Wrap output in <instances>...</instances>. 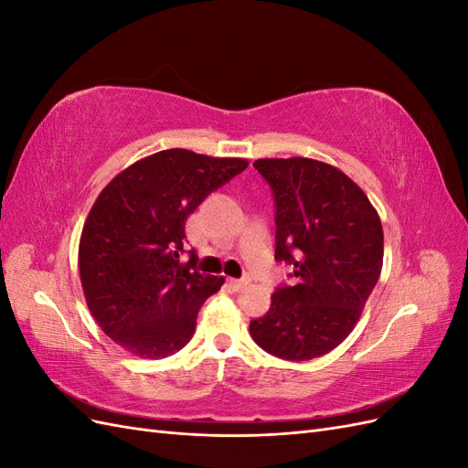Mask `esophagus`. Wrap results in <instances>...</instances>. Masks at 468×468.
Wrapping results in <instances>:
<instances>
[{
    "instance_id": "esophagus-1",
    "label": "esophagus",
    "mask_w": 468,
    "mask_h": 468,
    "mask_svg": "<svg viewBox=\"0 0 468 468\" xmlns=\"http://www.w3.org/2000/svg\"><path fill=\"white\" fill-rule=\"evenodd\" d=\"M250 282V279L246 277V279H229V285H230V289L232 291H239V289H244L246 285Z\"/></svg>"
}]
</instances>
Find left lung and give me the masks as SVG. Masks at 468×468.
Instances as JSON below:
<instances>
[{"mask_svg": "<svg viewBox=\"0 0 468 468\" xmlns=\"http://www.w3.org/2000/svg\"><path fill=\"white\" fill-rule=\"evenodd\" d=\"M253 167L275 197V260L296 282L277 287L250 322L261 349L289 361L330 353L356 328L382 269V224L363 189L310 158H263Z\"/></svg>", "mask_w": 468, "mask_h": 468, "instance_id": "obj_1", "label": "left lung"}]
</instances>
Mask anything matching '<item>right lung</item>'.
<instances>
[{"mask_svg": "<svg viewBox=\"0 0 468 468\" xmlns=\"http://www.w3.org/2000/svg\"><path fill=\"white\" fill-rule=\"evenodd\" d=\"M246 167L242 158L172 148L134 162L99 193L80 238V279L91 316L124 351L160 359L189 344L224 277L197 271L195 251L179 260L186 220Z\"/></svg>", "mask_w": 468, "mask_h": 468, "instance_id": "1", "label": "right lung"}]
</instances>
